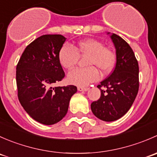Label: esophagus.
<instances>
[{"mask_svg": "<svg viewBox=\"0 0 157 157\" xmlns=\"http://www.w3.org/2000/svg\"><path fill=\"white\" fill-rule=\"evenodd\" d=\"M77 90H78L79 91H87L89 88L83 87V86H78V87H77Z\"/></svg>", "mask_w": 157, "mask_h": 157, "instance_id": "esophagus-1", "label": "esophagus"}]
</instances>
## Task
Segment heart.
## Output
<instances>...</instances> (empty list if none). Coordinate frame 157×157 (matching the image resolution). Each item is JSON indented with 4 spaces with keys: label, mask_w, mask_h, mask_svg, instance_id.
<instances>
[{
    "label": "heart",
    "mask_w": 157,
    "mask_h": 157,
    "mask_svg": "<svg viewBox=\"0 0 157 157\" xmlns=\"http://www.w3.org/2000/svg\"><path fill=\"white\" fill-rule=\"evenodd\" d=\"M79 55H87L86 65L88 67L73 70L67 74L69 83L79 86H86L96 81L99 78L98 69L102 74H109L116 61L113 49L103 46L100 41L94 39H83L74 47L64 45L58 53V60L63 67L70 70L76 65Z\"/></svg>",
    "instance_id": "b5f03b06"
}]
</instances>
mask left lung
Returning <instances> with one entry per match:
<instances>
[{
	"instance_id": "1",
	"label": "left lung",
	"mask_w": 157,
	"mask_h": 157,
	"mask_svg": "<svg viewBox=\"0 0 157 157\" xmlns=\"http://www.w3.org/2000/svg\"><path fill=\"white\" fill-rule=\"evenodd\" d=\"M110 38L115 48L116 64L108 78L97 86L101 96L91 104L95 116L104 121H116L124 116L134 102L139 89L138 63L132 48L115 33Z\"/></svg>"
}]
</instances>
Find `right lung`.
<instances>
[{"mask_svg": "<svg viewBox=\"0 0 157 157\" xmlns=\"http://www.w3.org/2000/svg\"><path fill=\"white\" fill-rule=\"evenodd\" d=\"M66 38L43 35L29 44L17 66V86L20 104L28 115L41 124L51 125L67 114L75 86L52 87L64 77L58 53Z\"/></svg>", "mask_w": 157, "mask_h": 157, "instance_id": "1", "label": "right lung"}]
</instances>
